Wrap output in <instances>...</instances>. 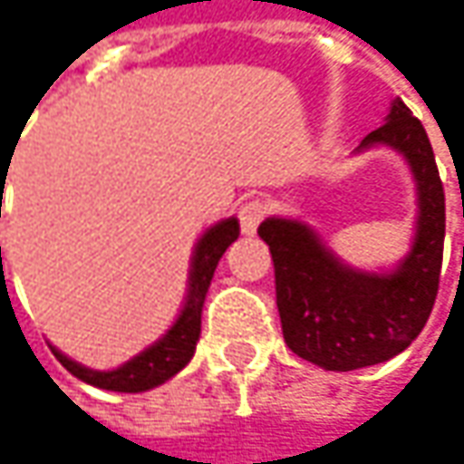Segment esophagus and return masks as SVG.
I'll list each match as a JSON object with an SVG mask.
<instances>
[{
	"instance_id": "34e87169",
	"label": "esophagus",
	"mask_w": 464,
	"mask_h": 464,
	"mask_svg": "<svg viewBox=\"0 0 464 464\" xmlns=\"http://www.w3.org/2000/svg\"><path fill=\"white\" fill-rule=\"evenodd\" d=\"M266 215H268V201H263V198H249V201H244L241 207H238V226H241V231L246 233H255L257 231V226L266 220Z\"/></svg>"
}]
</instances>
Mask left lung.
<instances>
[{"label":"left lung","instance_id":"left-lung-1","mask_svg":"<svg viewBox=\"0 0 464 464\" xmlns=\"http://www.w3.org/2000/svg\"><path fill=\"white\" fill-rule=\"evenodd\" d=\"M371 144L401 150L419 188L417 238L398 271H352L295 220L271 218L257 228L274 260L285 343L324 371H354L401 354L430 320L438 295L446 196L427 131L398 99L387 123L360 141Z\"/></svg>","mask_w":464,"mask_h":464}]
</instances>
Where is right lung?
<instances>
[{"instance_id":"1","label":"right lung","mask_w":464,"mask_h":464,"mask_svg":"<svg viewBox=\"0 0 464 464\" xmlns=\"http://www.w3.org/2000/svg\"><path fill=\"white\" fill-rule=\"evenodd\" d=\"M238 238V223L236 220H223L215 228L204 233V238L196 246L193 255V271H190V290H188V301L185 309L179 314V320L174 327L150 349H144L137 354L131 362L115 368V371H91L77 365L74 360H69L66 354H61L58 349H53V354L58 357V362L74 373L77 379L102 387V390H115V392H144L152 390L158 384H163L166 379H171L177 371H182L193 352H196V341L201 335V309H204V298L209 290V282L215 276V268L223 257V252Z\"/></svg>"}]
</instances>
